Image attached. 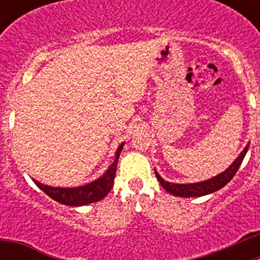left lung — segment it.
I'll use <instances>...</instances> for the list:
<instances>
[{
	"mask_svg": "<svg viewBox=\"0 0 260 260\" xmlns=\"http://www.w3.org/2000/svg\"><path fill=\"white\" fill-rule=\"evenodd\" d=\"M247 150H249V144L245 147V150L240 153L236 160L232 162L231 167L224 171L222 173H220L219 176L213 177L211 180L203 181V182H197V183H172L164 181L161 177L158 176L157 172L155 171L156 177H157V181L160 182V185L167 190L168 192L176 195V197H181V198H191V197H203V195L211 194L213 191H217L221 187H224L229 181L234 177V174L237 173L238 168L241 167L243 161V157L246 155Z\"/></svg>",
	"mask_w": 260,
	"mask_h": 260,
	"instance_id": "obj_1",
	"label": "left lung"
}]
</instances>
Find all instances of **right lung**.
Masks as SVG:
<instances>
[{
	"instance_id": "right-lung-1",
	"label": "right lung",
	"mask_w": 260,
	"mask_h": 260,
	"mask_svg": "<svg viewBox=\"0 0 260 260\" xmlns=\"http://www.w3.org/2000/svg\"><path fill=\"white\" fill-rule=\"evenodd\" d=\"M122 147L123 143L117 148L113 164L110 165L104 176L98 178L96 181H92L91 183L79 186V187H52V186L40 183L36 180H34V182L53 201L58 202L61 204H66V206H86V204L102 201L113 187L117 162H118L119 153L122 151Z\"/></svg>"
}]
</instances>
